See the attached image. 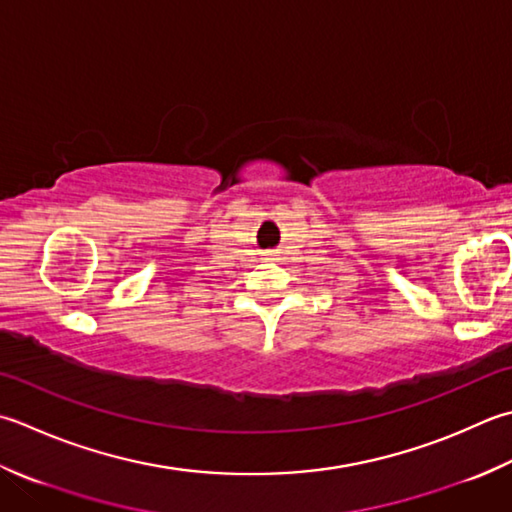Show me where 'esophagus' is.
I'll return each mask as SVG.
<instances>
[{
  "label": "esophagus",
  "mask_w": 512,
  "mask_h": 512,
  "mask_svg": "<svg viewBox=\"0 0 512 512\" xmlns=\"http://www.w3.org/2000/svg\"><path fill=\"white\" fill-rule=\"evenodd\" d=\"M266 257H275V253H266Z\"/></svg>",
  "instance_id": "esophagus-1"
}]
</instances>
